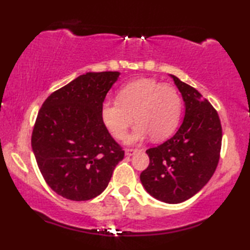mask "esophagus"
I'll return each instance as SVG.
<instances>
[{"label":"esophagus","mask_w":250,"mask_h":250,"mask_svg":"<svg viewBox=\"0 0 250 250\" xmlns=\"http://www.w3.org/2000/svg\"><path fill=\"white\" fill-rule=\"evenodd\" d=\"M137 150H138L137 148H126L125 149V155L131 156V155H133V154L137 152Z\"/></svg>","instance_id":"1"}]
</instances>
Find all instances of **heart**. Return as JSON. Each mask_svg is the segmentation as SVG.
<instances>
[{"instance_id":"1","label":"heart","mask_w":250,"mask_h":250,"mask_svg":"<svg viewBox=\"0 0 250 250\" xmlns=\"http://www.w3.org/2000/svg\"><path fill=\"white\" fill-rule=\"evenodd\" d=\"M181 112L182 98L173 86L153 78H139L119 90L118 101L104 102L101 115L118 139L125 138L136 119L138 124L128 139L136 143L148 136L154 140L167 138L177 129Z\"/></svg>"}]
</instances>
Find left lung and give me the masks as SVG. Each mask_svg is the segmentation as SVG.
Masks as SVG:
<instances>
[{"label": "left lung", "mask_w": 250, "mask_h": 250, "mask_svg": "<svg viewBox=\"0 0 250 250\" xmlns=\"http://www.w3.org/2000/svg\"><path fill=\"white\" fill-rule=\"evenodd\" d=\"M171 77L186 104L184 122L173 137L146 150L149 164L140 181L154 198L178 204L196 195L215 172L222 126L216 110L198 90Z\"/></svg>", "instance_id": "8db88e82"}]
</instances>
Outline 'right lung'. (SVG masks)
<instances>
[{
    "mask_svg": "<svg viewBox=\"0 0 250 250\" xmlns=\"http://www.w3.org/2000/svg\"><path fill=\"white\" fill-rule=\"evenodd\" d=\"M120 72H88L55 90L42 105L31 147L42 175L66 199L89 200L107 187L125 150L101 115Z\"/></svg>",
    "mask_w": 250,
    "mask_h": 250,
    "instance_id": "add662e5",
    "label": "right lung"
}]
</instances>
